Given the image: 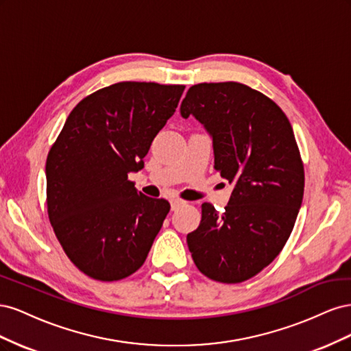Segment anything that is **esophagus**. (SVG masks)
I'll return each instance as SVG.
<instances>
[{"label": "esophagus", "instance_id": "esophagus-1", "mask_svg": "<svg viewBox=\"0 0 351 351\" xmlns=\"http://www.w3.org/2000/svg\"><path fill=\"white\" fill-rule=\"evenodd\" d=\"M186 204L184 200H182V199H171V210H177L180 206H183Z\"/></svg>", "mask_w": 351, "mask_h": 351}]
</instances>
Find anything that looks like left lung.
Instances as JSON below:
<instances>
[{"instance_id": "obj_1", "label": "left lung", "mask_w": 351, "mask_h": 351, "mask_svg": "<svg viewBox=\"0 0 351 351\" xmlns=\"http://www.w3.org/2000/svg\"><path fill=\"white\" fill-rule=\"evenodd\" d=\"M180 114L204 125L215 169L232 186L222 214L202 205L189 250L208 278L246 281L278 256L302 206L304 171L293 127L277 104L237 82L195 84Z\"/></svg>"}]
</instances>
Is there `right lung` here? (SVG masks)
Masks as SVG:
<instances>
[{
	"instance_id": "obj_1",
	"label": "right lung",
	"mask_w": 351,
	"mask_h": 351,
	"mask_svg": "<svg viewBox=\"0 0 351 351\" xmlns=\"http://www.w3.org/2000/svg\"><path fill=\"white\" fill-rule=\"evenodd\" d=\"M183 84L120 82L82 99L47 158L48 215L69 259L89 277L117 281L146 261L169 212L137 192L129 174L167 120Z\"/></svg>"
}]
</instances>
